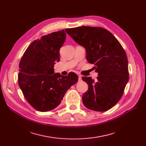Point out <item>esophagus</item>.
<instances>
[{
    "instance_id": "34e87169",
    "label": "esophagus",
    "mask_w": 146,
    "mask_h": 146,
    "mask_svg": "<svg viewBox=\"0 0 146 146\" xmlns=\"http://www.w3.org/2000/svg\"><path fill=\"white\" fill-rule=\"evenodd\" d=\"M78 81L79 82L82 81V76H80V75H79V76H78Z\"/></svg>"
}]
</instances>
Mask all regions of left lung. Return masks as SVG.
I'll return each mask as SVG.
<instances>
[{"label":"left lung","mask_w":146,"mask_h":146,"mask_svg":"<svg viewBox=\"0 0 146 146\" xmlns=\"http://www.w3.org/2000/svg\"><path fill=\"white\" fill-rule=\"evenodd\" d=\"M65 32L85 48L87 61L96 66L98 73L96 81L82 77L88 85L82 97L83 105L94 111H107L120 100L129 82L125 52L115 36L103 28L82 26Z\"/></svg>","instance_id":"8db88e82"}]
</instances>
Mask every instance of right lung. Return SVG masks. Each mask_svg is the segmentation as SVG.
<instances>
[{
	"mask_svg": "<svg viewBox=\"0 0 146 146\" xmlns=\"http://www.w3.org/2000/svg\"><path fill=\"white\" fill-rule=\"evenodd\" d=\"M65 40L64 30L42 36L30 44L20 61L19 86L26 100L39 111L58 107L66 91L78 81L74 72L67 76L54 73Z\"/></svg>",
	"mask_w": 146,
	"mask_h": 146,
	"instance_id": "obj_1",
	"label": "right lung"
}]
</instances>
